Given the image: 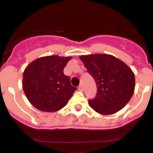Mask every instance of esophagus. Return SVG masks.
Returning a JSON list of instances; mask_svg holds the SVG:
<instances>
[{
    "instance_id": "obj_1",
    "label": "esophagus",
    "mask_w": 153,
    "mask_h": 153,
    "mask_svg": "<svg viewBox=\"0 0 153 153\" xmlns=\"http://www.w3.org/2000/svg\"><path fill=\"white\" fill-rule=\"evenodd\" d=\"M78 90H79V91H83V86L82 85V84H80V85L78 87Z\"/></svg>"
}]
</instances>
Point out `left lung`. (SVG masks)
Wrapping results in <instances>:
<instances>
[{
	"instance_id": "left-lung-1",
	"label": "left lung",
	"mask_w": 153,
	"mask_h": 153,
	"mask_svg": "<svg viewBox=\"0 0 153 153\" xmlns=\"http://www.w3.org/2000/svg\"><path fill=\"white\" fill-rule=\"evenodd\" d=\"M80 59L97 88L96 97L88 100L91 108L102 114H114L122 109L135 90V76L131 69L111 55L83 56Z\"/></svg>"
}]
</instances>
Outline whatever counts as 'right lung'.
I'll list each match as a JSON object with an SVG mask.
<instances>
[{
  "label": "right lung",
  "instance_id": "obj_1",
  "mask_svg": "<svg viewBox=\"0 0 153 153\" xmlns=\"http://www.w3.org/2000/svg\"><path fill=\"white\" fill-rule=\"evenodd\" d=\"M71 57H41L28 65L23 74L22 87L30 103L42 111L53 112L65 107L76 87L63 74Z\"/></svg>",
  "mask_w": 153,
  "mask_h": 153
}]
</instances>
